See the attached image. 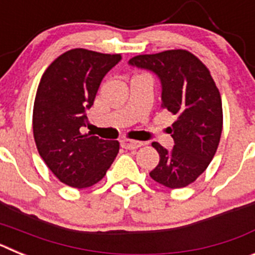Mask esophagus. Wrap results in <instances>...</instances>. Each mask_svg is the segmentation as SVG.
<instances>
[{
  "mask_svg": "<svg viewBox=\"0 0 255 255\" xmlns=\"http://www.w3.org/2000/svg\"><path fill=\"white\" fill-rule=\"evenodd\" d=\"M141 145H143V143L138 140H130V139H123L121 140V147L125 148V149H136Z\"/></svg>",
  "mask_w": 255,
  "mask_h": 255,
  "instance_id": "obj_1",
  "label": "esophagus"
}]
</instances>
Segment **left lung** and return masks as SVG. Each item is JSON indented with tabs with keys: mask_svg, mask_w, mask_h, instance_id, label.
Here are the masks:
<instances>
[{
	"mask_svg": "<svg viewBox=\"0 0 255 255\" xmlns=\"http://www.w3.org/2000/svg\"><path fill=\"white\" fill-rule=\"evenodd\" d=\"M129 62L159 76L161 107L176 116L168 128L175 141L172 150L152 143L159 162L149 176L166 188H185L207 170L220 144L224 126L220 91L208 67L186 49L139 55Z\"/></svg>",
	"mask_w": 255,
	"mask_h": 255,
	"instance_id": "1",
	"label": "left lung"
}]
</instances>
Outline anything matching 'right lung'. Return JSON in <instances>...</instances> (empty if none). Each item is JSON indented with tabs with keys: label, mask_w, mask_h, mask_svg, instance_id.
Instances as JSON below:
<instances>
[{
	"label": "right lung",
	"mask_w": 255,
	"mask_h": 255,
	"mask_svg": "<svg viewBox=\"0 0 255 255\" xmlns=\"http://www.w3.org/2000/svg\"><path fill=\"white\" fill-rule=\"evenodd\" d=\"M120 60V53L74 48L52 61L42 75L33 135L47 167L66 185L84 189L97 184L119 153V141L83 134L82 128L102 79Z\"/></svg>",
	"instance_id": "add662e5"
}]
</instances>
